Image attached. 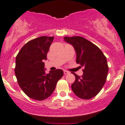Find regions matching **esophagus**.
<instances>
[{"instance_id": "34e87169", "label": "esophagus", "mask_w": 125, "mask_h": 125, "mask_svg": "<svg viewBox=\"0 0 125 125\" xmlns=\"http://www.w3.org/2000/svg\"><path fill=\"white\" fill-rule=\"evenodd\" d=\"M64 74H69V72L67 71H64Z\"/></svg>"}]
</instances>
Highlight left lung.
<instances>
[{"mask_svg":"<svg viewBox=\"0 0 125 125\" xmlns=\"http://www.w3.org/2000/svg\"><path fill=\"white\" fill-rule=\"evenodd\" d=\"M64 40L73 46L77 63L84 67L81 77L72 73L76 79L72 89L80 98H92L99 94L106 81L109 69L106 58L97 46L82 37H64Z\"/></svg>","mask_w":125,"mask_h":125,"instance_id":"8db88e82","label":"left lung"}]
</instances>
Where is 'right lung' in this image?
Returning <instances> with one entry per match:
<instances>
[{"label": "right lung", "mask_w": 125, "mask_h": 125, "mask_svg": "<svg viewBox=\"0 0 125 125\" xmlns=\"http://www.w3.org/2000/svg\"><path fill=\"white\" fill-rule=\"evenodd\" d=\"M54 37L41 36L26 43L16 58L15 75L24 93L33 99L43 100L49 97L57 82L63 75L62 69L45 73L44 60Z\"/></svg>", "instance_id": "right-lung-1"}]
</instances>
